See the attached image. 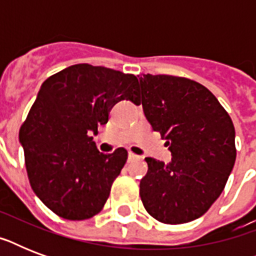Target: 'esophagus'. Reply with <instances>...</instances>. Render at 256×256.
Returning <instances> with one entry per match:
<instances>
[{
	"label": "esophagus",
	"mask_w": 256,
	"mask_h": 256,
	"mask_svg": "<svg viewBox=\"0 0 256 256\" xmlns=\"http://www.w3.org/2000/svg\"><path fill=\"white\" fill-rule=\"evenodd\" d=\"M140 156L134 154V152H128V162H132V160H140Z\"/></svg>",
	"instance_id": "esophagus-1"
}]
</instances>
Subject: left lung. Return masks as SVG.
<instances>
[{
  "mask_svg": "<svg viewBox=\"0 0 256 256\" xmlns=\"http://www.w3.org/2000/svg\"><path fill=\"white\" fill-rule=\"evenodd\" d=\"M140 96L132 100L168 140V164L146 158L140 183L144 208L166 224L202 216L222 194L236 158L235 128L215 96L198 82L174 76L144 74Z\"/></svg>",
  "mask_w": 256,
  "mask_h": 256,
  "instance_id": "left-lung-1",
  "label": "left lung"
}]
</instances>
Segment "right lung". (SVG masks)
Returning <instances> with one entry per match:
<instances>
[{"instance_id":"add662e5","label":"right lung","mask_w":256,"mask_h":256,"mask_svg":"<svg viewBox=\"0 0 256 256\" xmlns=\"http://www.w3.org/2000/svg\"><path fill=\"white\" fill-rule=\"evenodd\" d=\"M138 96L136 76L88 64L69 66L42 84L20 142L30 186L54 214L84 220L104 208L128 152L102 154L92 132L108 124L116 102Z\"/></svg>"}]
</instances>
